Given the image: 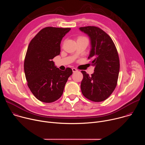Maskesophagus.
<instances>
[{"label":"esophagus","instance_id":"esophagus-1","mask_svg":"<svg viewBox=\"0 0 145 145\" xmlns=\"http://www.w3.org/2000/svg\"><path fill=\"white\" fill-rule=\"evenodd\" d=\"M72 71L73 72H77L78 70L76 68H72Z\"/></svg>","mask_w":145,"mask_h":145}]
</instances>
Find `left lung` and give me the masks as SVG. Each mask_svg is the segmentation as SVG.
I'll list each match as a JSON object with an SVG mask.
<instances>
[{
  "label": "left lung",
  "instance_id": "8db88e82",
  "mask_svg": "<svg viewBox=\"0 0 145 145\" xmlns=\"http://www.w3.org/2000/svg\"><path fill=\"white\" fill-rule=\"evenodd\" d=\"M91 39V50L88 59L95 67L94 73L89 76L82 71L81 92L87 99L95 102L107 99L115 89L119 73L120 62L117 49L111 38L96 26L80 27Z\"/></svg>",
  "mask_w": 145,
  "mask_h": 145
}]
</instances>
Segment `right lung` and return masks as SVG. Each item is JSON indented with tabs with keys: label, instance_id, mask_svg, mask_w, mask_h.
Listing matches in <instances>:
<instances>
[{
	"label": "right lung",
	"instance_id": "obj_1",
	"mask_svg": "<svg viewBox=\"0 0 145 145\" xmlns=\"http://www.w3.org/2000/svg\"><path fill=\"white\" fill-rule=\"evenodd\" d=\"M71 28L46 27L40 30L29 45L24 61L27 86L40 101L52 103L63 93L70 68L59 70L52 59L60 53V44Z\"/></svg>",
	"mask_w": 145,
	"mask_h": 145
}]
</instances>
